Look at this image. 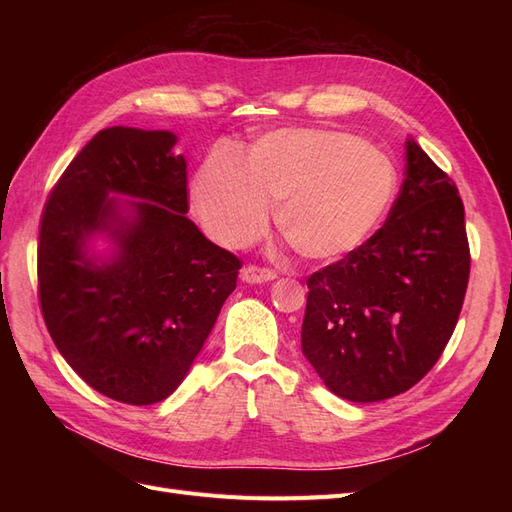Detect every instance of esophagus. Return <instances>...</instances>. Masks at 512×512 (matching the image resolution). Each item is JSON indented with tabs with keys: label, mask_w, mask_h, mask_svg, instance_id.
<instances>
[{
	"label": "esophagus",
	"mask_w": 512,
	"mask_h": 512,
	"mask_svg": "<svg viewBox=\"0 0 512 512\" xmlns=\"http://www.w3.org/2000/svg\"><path fill=\"white\" fill-rule=\"evenodd\" d=\"M275 277H277L275 271L260 269V267H254V265L241 269V280L245 284H265V282H273Z\"/></svg>",
	"instance_id": "obj_1"
}]
</instances>
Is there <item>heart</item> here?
Returning a JSON list of instances; mask_svg holds the SVG:
<instances>
[{"label":"heart","instance_id":"b5f03b06","mask_svg":"<svg viewBox=\"0 0 512 512\" xmlns=\"http://www.w3.org/2000/svg\"><path fill=\"white\" fill-rule=\"evenodd\" d=\"M397 190L386 151L329 128L262 134L245 160L215 153L198 168L192 203L209 235L228 247L275 224L299 256L333 260L356 250L384 218Z\"/></svg>","mask_w":512,"mask_h":512}]
</instances>
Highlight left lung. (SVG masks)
Wrapping results in <instances>:
<instances>
[{
    "instance_id": "1",
    "label": "left lung",
    "mask_w": 512,
    "mask_h": 512,
    "mask_svg": "<svg viewBox=\"0 0 512 512\" xmlns=\"http://www.w3.org/2000/svg\"><path fill=\"white\" fill-rule=\"evenodd\" d=\"M468 277L459 192L408 138L406 179L384 226L307 280L305 359L356 404L406 393L451 339Z\"/></svg>"
}]
</instances>
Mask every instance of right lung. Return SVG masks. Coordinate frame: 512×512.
I'll list each match as a JSON object with an SVG mask.
<instances>
[{
    "mask_svg": "<svg viewBox=\"0 0 512 512\" xmlns=\"http://www.w3.org/2000/svg\"><path fill=\"white\" fill-rule=\"evenodd\" d=\"M175 145L168 130L106 128L42 211L46 329L76 374L121 404L151 406L177 389L241 269L185 215L188 164Z\"/></svg>",
    "mask_w": 512,
    "mask_h": 512,
    "instance_id": "obj_1",
    "label": "right lung"
}]
</instances>
